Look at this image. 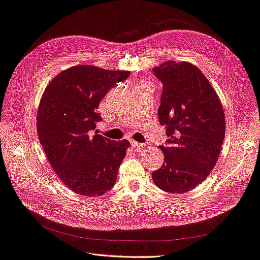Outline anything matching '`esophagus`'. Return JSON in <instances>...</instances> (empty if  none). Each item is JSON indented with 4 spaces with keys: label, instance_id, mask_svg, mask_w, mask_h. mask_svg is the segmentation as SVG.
<instances>
[{
    "label": "esophagus",
    "instance_id": "obj_1",
    "mask_svg": "<svg viewBox=\"0 0 260 260\" xmlns=\"http://www.w3.org/2000/svg\"><path fill=\"white\" fill-rule=\"evenodd\" d=\"M131 144H132V146L135 147V149H137V150H142V149H144L145 147V144H143V143H139V142H137V141H131Z\"/></svg>",
    "mask_w": 260,
    "mask_h": 260
}]
</instances>
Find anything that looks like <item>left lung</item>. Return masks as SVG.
I'll use <instances>...</instances> for the list:
<instances>
[{
	"label": "left lung",
	"mask_w": 260,
	"mask_h": 260,
	"mask_svg": "<svg viewBox=\"0 0 260 260\" xmlns=\"http://www.w3.org/2000/svg\"><path fill=\"white\" fill-rule=\"evenodd\" d=\"M153 71L163 83L158 119L170 139L167 146H159L164 163L152 178L166 192L185 193L214 168L225 136V115L214 88L192 63L168 60Z\"/></svg>",
	"instance_id": "1"
}]
</instances>
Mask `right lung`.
<instances>
[{"label": "right lung", "mask_w": 260, "mask_h": 260, "mask_svg": "<svg viewBox=\"0 0 260 260\" xmlns=\"http://www.w3.org/2000/svg\"><path fill=\"white\" fill-rule=\"evenodd\" d=\"M129 71L94 66H74L48 84L37 110V133L52 170L69 189L94 197L116 184L119 166L130 146L128 140L113 141L92 136L100 103Z\"/></svg>", "instance_id": "1"}]
</instances>
